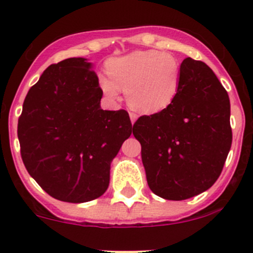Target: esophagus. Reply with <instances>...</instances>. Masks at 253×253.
Returning a JSON list of instances; mask_svg holds the SVG:
<instances>
[{"instance_id": "esophagus-1", "label": "esophagus", "mask_w": 253, "mask_h": 253, "mask_svg": "<svg viewBox=\"0 0 253 253\" xmlns=\"http://www.w3.org/2000/svg\"><path fill=\"white\" fill-rule=\"evenodd\" d=\"M137 114H134V112H129V119H131V122L132 124H134V122H136V120H137Z\"/></svg>"}]
</instances>
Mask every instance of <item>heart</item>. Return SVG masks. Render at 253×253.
<instances>
[{"label":"heart","mask_w":253,"mask_h":253,"mask_svg":"<svg viewBox=\"0 0 253 253\" xmlns=\"http://www.w3.org/2000/svg\"><path fill=\"white\" fill-rule=\"evenodd\" d=\"M109 77L101 76L99 86L110 100L119 99L121 89L134 110L154 114L175 100L182 76L181 63L172 53L137 50L106 63Z\"/></svg>","instance_id":"b5f03b06"}]
</instances>
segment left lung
<instances>
[{
    "instance_id": "obj_1",
    "label": "left lung",
    "mask_w": 253,
    "mask_h": 253,
    "mask_svg": "<svg viewBox=\"0 0 253 253\" xmlns=\"http://www.w3.org/2000/svg\"><path fill=\"white\" fill-rule=\"evenodd\" d=\"M175 100L133 125L153 193L182 201L205 192L221 174L233 142L229 95L202 61L185 58Z\"/></svg>"
}]
</instances>
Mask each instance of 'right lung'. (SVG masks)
<instances>
[{"label": "right lung", "instance_id": "add662e5", "mask_svg": "<svg viewBox=\"0 0 253 253\" xmlns=\"http://www.w3.org/2000/svg\"><path fill=\"white\" fill-rule=\"evenodd\" d=\"M101 98L98 76L83 57L48 66L25 96L20 155L56 200L89 202L108 190L112 159L133 128L128 112L103 110Z\"/></svg>", "mask_w": 253, "mask_h": 253}]
</instances>
